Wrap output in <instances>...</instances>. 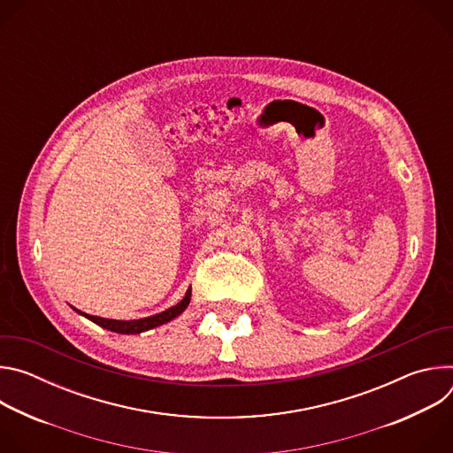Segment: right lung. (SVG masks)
Here are the masks:
<instances>
[{
    "instance_id": "add662e5",
    "label": "right lung",
    "mask_w": 453,
    "mask_h": 453,
    "mask_svg": "<svg viewBox=\"0 0 453 453\" xmlns=\"http://www.w3.org/2000/svg\"><path fill=\"white\" fill-rule=\"evenodd\" d=\"M189 299H191V287L186 290L184 297L172 308L161 311V313H156L152 317H147V319H140V320H112V319H104V317H95V315H88V313H82L79 311L81 315L88 317L89 320H93L95 325L109 330V332H114V334H121V335H136V334H142V332H147V330H152V328H157L161 325H166V322L173 320L175 317H179L189 304Z\"/></svg>"
}]
</instances>
